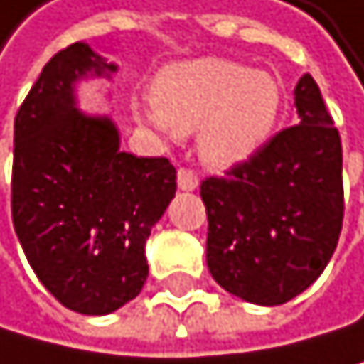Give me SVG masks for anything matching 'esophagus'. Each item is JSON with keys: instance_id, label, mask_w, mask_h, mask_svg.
<instances>
[{"instance_id": "34e87169", "label": "esophagus", "mask_w": 364, "mask_h": 364, "mask_svg": "<svg viewBox=\"0 0 364 364\" xmlns=\"http://www.w3.org/2000/svg\"><path fill=\"white\" fill-rule=\"evenodd\" d=\"M176 183H178L181 190H188V192H190V190H197V186H199V176H197V172H192V169L181 167V169H178Z\"/></svg>"}]
</instances>
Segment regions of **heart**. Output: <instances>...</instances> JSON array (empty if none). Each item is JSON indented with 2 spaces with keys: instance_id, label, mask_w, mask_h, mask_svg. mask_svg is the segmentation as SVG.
Masks as SVG:
<instances>
[{
  "instance_id": "1",
  "label": "heart",
  "mask_w": 364,
  "mask_h": 364,
  "mask_svg": "<svg viewBox=\"0 0 364 364\" xmlns=\"http://www.w3.org/2000/svg\"><path fill=\"white\" fill-rule=\"evenodd\" d=\"M281 106L279 76L231 58L203 56L165 65L154 79L151 106L136 104V115L167 136H190L199 128L201 161L228 169L267 142Z\"/></svg>"
}]
</instances>
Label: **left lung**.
Segmentation results:
<instances>
[{
  "instance_id": "1",
  "label": "left lung",
  "mask_w": 364,
  "mask_h": 364,
  "mask_svg": "<svg viewBox=\"0 0 364 364\" xmlns=\"http://www.w3.org/2000/svg\"><path fill=\"white\" fill-rule=\"evenodd\" d=\"M294 106L299 124L201 181L208 269L258 306L285 304L315 283L342 231V142L310 74L294 87Z\"/></svg>"
}]
</instances>
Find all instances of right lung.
<instances>
[{
  "label": "right lung",
  "instance_id": "add662e5",
  "mask_svg": "<svg viewBox=\"0 0 364 364\" xmlns=\"http://www.w3.org/2000/svg\"><path fill=\"white\" fill-rule=\"evenodd\" d=\"M90 70L117 68L85 43L60 49L17 110L11 213L40 283L74 313L108 315L142 290L144 245L176 192V169L119 151L113 122L76 108L74 81Z\"/></svg>",
  "mask_w": 364,
  "mask_h": 364
}]
</instances>
